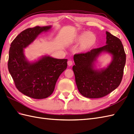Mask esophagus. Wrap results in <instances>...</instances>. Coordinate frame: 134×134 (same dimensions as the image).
<instances>
[{"label": "esophagus", "mask_w": 134, "mask_h": 134, "mask_svg": "<svg viewBox=\"0 0 134 134\" xmlns=\"http://www.w3.org/2000/svg\"><path fill=\"white\" fill-rule=\"evenodd\" d=\"M67 64H68V66H72V65L73 64L72 61L71 60H68V62H67Z\"/></svg>", "instance_id": "obj_1"}]
</instances>
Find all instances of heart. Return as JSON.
I'll return each instance as SVG.
<instances>
[{
  "label": "heart",
  "mask_w": 134,
  "mask_h": 134,
  "mask_svg": "<svg viewBox=\"0 0 134 134\" xmlns=\"http://www.w3.org/2000/svg\"><path fill=\"white\" fill-rule=\"evenodd\" d=\"M75 40L77 42H81V48L85 50L94 45L96 42V36L93 33L86 32L78 34Z\"/></svg>",
  "instance_id": "1"
}]
</instances>
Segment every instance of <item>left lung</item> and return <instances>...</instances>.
<instances>
[{"instance_id": "1", "label": "left lung", "mask_w": 134, "mask_h": 134, "mask_svg": "<svg viewBox=\"0 0 134 134\" xmlns=\"http://www.w3.org/2000/svg\"><path fill=\"white\" fill-rule=\"evenodd\" d=\"M106 34L105 46L74 56L75 65L72 70L75 81L80 94L85 97H104L115 90L121 83L126 57L124 48L118 38L108 32ZM102 52L110 53L112 60L106 69H95L94 62Z\"/></svg>"}]
</instances>
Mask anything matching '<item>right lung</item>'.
Here are the masks:
<instances>
[{
    "label": "right lung",
    "mask_w": 134,
    "mask_h": 134,
    "mask_svg": "<svg viewBox=\"0 0 134 134\" xmlns=\"http://www.w3.org/2000/svg\"><path fill=\"white\" fill-rule=\"evenodd\" d=\"M51 26H35L20 33L9 48L8 68L17 89L34 99L47 98L53 93L58 79L67 67V59L44 56L34 62L26 59L24 49Z\"/></svg>",
    "instance_id": "add662e5"
}]
</instances>
